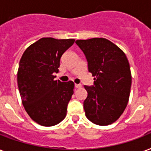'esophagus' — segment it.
<instances>
[{
  "label": "esophagus",
  "instance_id": "1",
  "mask_svg": "<svg viewBox=\"0 0 151 151\" xmlns=\"http://www.w3.org/2000/svg\"><path fill=\"white\" fill-rule=\"evenodd\" d=\"M75 88H81V85H80V84H75Z\"/></svg>",
  "mask_w": 151,
  "mask_h": 151
}]
</instances>
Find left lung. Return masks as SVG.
Here are the masks:
<instances>
[{"label": "left lung", "mask_w": 151, "mask_h": 151, "mask_svg": "<svg viewBox=\"0 0 151 151\" xmlns=\"http://www.w3.org/2000/svg\"><path fill=\"white\" fill-rule=\"evenodd\" d=\"M88 61V71L94 77V86L85 88L86 117L101 126L119 119L129 101L132 73L123 50L104 38L76 40Z\"/></svg>", "instance_id": "left-lung-1"}]
</instances>
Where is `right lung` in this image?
<instances>
[{"label":"right lung","mask_w":151,"mask_h":151,"mask_svg":"<svg viewBox=\"0 0 151 151\" xmlns=\"http://www.w3.org/2000/svg\"><path fill=\"white\" fill-rule=\"evenodd\" d=\"M75 40L42 38L26 49L17 72V83L25 111L40 125L50 127L65 119L73 94L72 81L55 80L63 53Z\"/></svg>","instance_id":"add662e5"}]
</instances>
